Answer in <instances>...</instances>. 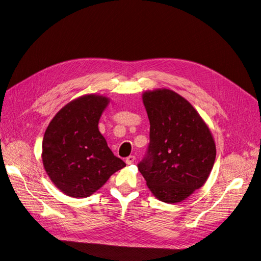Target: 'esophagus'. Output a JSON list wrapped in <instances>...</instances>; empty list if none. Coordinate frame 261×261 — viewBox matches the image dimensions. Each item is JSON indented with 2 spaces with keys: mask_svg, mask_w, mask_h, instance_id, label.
<instances>
[{
  "mask_svg": "<svg viewBox=\"0 0 261 261\" xmlns=\"http://www.w3.org/2000/svg\"><path fill=\"white\" fill-rule=\"evenodd\" d=\"M134 161H135V156H134V155H130V156H128V158L126 159L127 165H131V164H133V163H134Z\"/></svg>",
  "mask_w": 261,
  "mask_h": 261,
  "instance_id": "1",
  "label": "esophagus"
}]
</instances>
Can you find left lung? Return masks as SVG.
<instances>
[{"label": "left lung", "mask_w": 261, "mask_h": 261, "mask_svg": "<svg viewBox=\"0 0 261 261\" xmlns=\"http://www.w3.org/2000/svg\"><path fill=\"white\" fill-rule=\"evenodd\" d=\"M143 102L150 143L140 172L153 196L177 203L206 182L216 159L212 132L185 98L168 89L148 91Z\"/></svg>", "instance_id": "obj_1"}]
</instances>
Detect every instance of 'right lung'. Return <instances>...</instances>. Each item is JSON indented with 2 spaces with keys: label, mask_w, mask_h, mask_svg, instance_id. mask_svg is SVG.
Listing matches in <instances>:
<instances>
[{
  "label": "right lung",
  "mask_w": 261,
  "mask_h": 261,
  "mask_svg": "<svg viewBox=\"0 0 261 261\" xmlns=\"http://www.w3.org/2000/svg\"><path fill=\"white\" fill-rule=\"evenodd\" d=\"M108 103L106 96H81L55 115L44 133V169L66 196L90 197L114 172L126 166L113 154L98 130L99 118Z\"/></svg>",
  "instance_id": "add662e5"
}]
</instances>
